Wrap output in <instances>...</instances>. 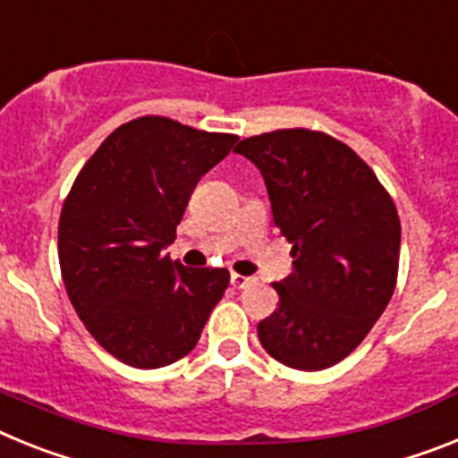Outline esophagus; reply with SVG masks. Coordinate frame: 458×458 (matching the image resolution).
<instances>
[{
  "instance_id": "1",
  "label": "esophagus",
  "mask_w": 458,
  "mask_h": 458,
  "mask_svg": "<svg viewBox=\"0 0 458 458\" xmlns=\"http://www.w3.org/2000/svg\"><path fill=\"white\" fill-rule=\"evenodd\" d=\"M230 284L234 288H246V285L256 284V276H242V274H230Z\"/></svg>"
}]
</instances>
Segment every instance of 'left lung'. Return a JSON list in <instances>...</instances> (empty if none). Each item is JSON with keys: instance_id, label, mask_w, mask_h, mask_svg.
Returning <instances> with one entry per match:
<instances>
[{"instance_id": "left-lung-1", "label": "left lung", "mask_w": 458, "mask_h": 458, "mask_svg": "<svg viewBox=\"0 0 458 458\" xmlns=\"http://www.w3.org/2000/svg\"><path fill=\"white\" fill-rule=\"evenodd\" d=\"M260 170L276 228L293 244L278 309L258 323L262 348L300 371L348 357L387 309L401 224L373 170L332 135L284 129L234 147Z\"/></svg>"}]
</instances>
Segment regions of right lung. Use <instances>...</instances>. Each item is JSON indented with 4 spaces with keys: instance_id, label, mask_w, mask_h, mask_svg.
Listing matches in <instances>:
<instances>
[{
    "instance_id": "add662e5",
    "label": "right lung",
    "mask_w": 458,
    "mask_h": 458,
    "mask_svg": "<svg viewBox=\"0 0 458 458\" xmlns=\"http://www.w3.org/2000/svg\"><path fill=\"white\" fill-rule=\"evenodd\" d=\"M237 135L140 117L103 140L59 216V267L75 313L110 355L168 367L196 348L230 284L228 269H189L163 253L205 173Z\"/></svg>"
}]
</instances>
